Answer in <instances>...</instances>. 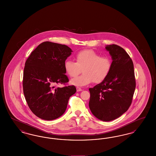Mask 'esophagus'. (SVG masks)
Returning <instances> with one entry per match:
<instances>
[{"instance_id": "esophagus-1", "label": "esophagus", "mask_w": 156, "mask_h": 156, "mask_svg": "<svg viewBox=\"0 0 156 156\" xmlns=\"http://www.w3.org/2000/svg\"><path fill=\"white\" fill-rule=\"evenodd\" d=\"M76 91L77 92H80V91H82V89L80 87H76Z\"/></svg>"}]
</instances>
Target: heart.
I'll return each instance as SVG.
<instances>
[{
  "mask_svg": "<svg viewBox=\"0 0 156 156\" xmlns=\"http://www.w3.org/2000/svg\"><path fill=\"white\" fill-rule=\"evenodd\" d=\"M75 61L67 60L64 68L70 77H75L82 71L83 74L71 81L75 86H85L93 81L100 83L108 77L111 70L112 60L108 56H101L98 53L90 50H82L75 57Z\"/></svg>",
  "mask_w": 156,
  "mask_h": 156,
  "instance_id": "1",
  "label": "heart"
}]
</instances>
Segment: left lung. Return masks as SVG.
I'll list each match as a JSON object with an SVG mask.
<instances>
[{
    "label": "left lung",
    "mask_w": 156,
    "mask_h": 156,
    "mask_svg": "<svg viewBox=\"0 0 156 156\" xmlns=\"http://www.w3.org/2000/svg\"><path fill=\"white\" fill-rule=\"evenodd\" d=\"M105 49L111 56V70L104 81L89 88V107L97 118L109 122L128 110L136 81L133 63L126 51L116 44L107 45Z\"/></svg>",
    "instance_id": "left-lung-1"
}]
</instances>
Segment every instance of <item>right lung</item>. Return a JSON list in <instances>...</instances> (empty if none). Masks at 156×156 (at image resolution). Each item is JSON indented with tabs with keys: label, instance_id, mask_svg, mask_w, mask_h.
I'll return each mask as SVG.
<instances>
[{
	"label": "right lung",
	"instance_id": "1",
	"mask_svg": "<svg viewBox=\"0 0 156 156\" xmlns=\"http://www.w3.org/2000/svg\"><path fill=\"white\" fill-rule=\"evenodd\" d=\"M72 52L67 45L45 41L26 60L23 93L30 110L40 119L52 120L61 116L69 97L76 91L74 85L55 87L69 81L64 64Z\"/></svg>",
	"mask_w": 156,
	"mask_h": 156
}]
</instances>
